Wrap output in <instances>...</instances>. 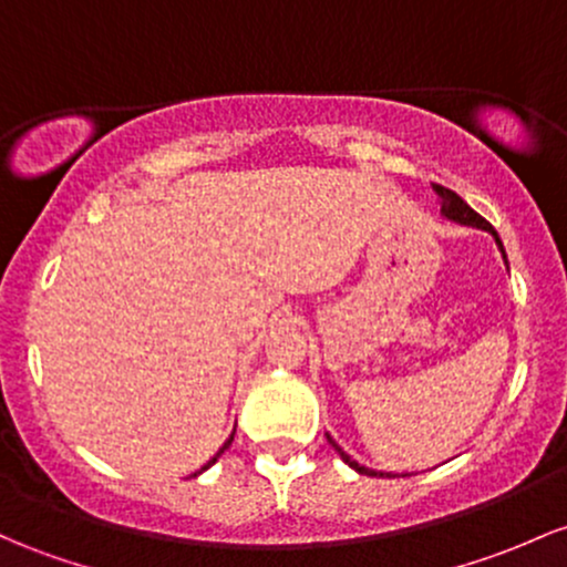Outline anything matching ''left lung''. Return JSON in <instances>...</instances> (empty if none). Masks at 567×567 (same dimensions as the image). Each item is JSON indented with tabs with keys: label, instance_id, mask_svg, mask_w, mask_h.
I'll use <instances>...</instances> for the list:
<instances>
[{
	"label": "left lung",
	"instance_id": "1",
	"mask_svg": "<svg viewBox=\"0 0 567 567\" xmlns=\"http://www.w3.org/2000/svg\"><path fill=\"white\" fill-rule=\"evenodd\" d=\"M433 190L439 193V196H441V213H444L446 217H450V220H457V223H463V226H476V228H484V231H489V234H493V236H495V241H497V247H501L503 258H506V250H503V245H501V239H497L495 228L489 226V223L484 220L482 215L474 213V209H471L468 204H465L463 198H460L455 190L444 188V185H433ZM328 441H331V444H333V450L339 452L341 460H344V463L350 465V468L358 471V474H365V476H377V471H371V468H365V465H358V463H354V460H352L350 455H347V452L341 450L339 444H336V441L331 439V435H328ZM379 476H384V474H379Z\"/></svg>",
	"mask_w": 567,
	"mask_h": 567
}]
</instances>
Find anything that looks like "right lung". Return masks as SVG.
Wrapping results in <instances>:
<instances>
[{
    "label": "right lung",
    "mask_w": 567,
    "mask_h": 567,
    "mask_svg": "<svg viewBox=\"0 0 567 567\" xmlns=\"http://www.w3.org/2000/svg\"><path fill=\"white\" fill-rule=\"evenodd\" d=\"M231 441H234V435H231V439H228V441H226V444H223V446H220V452H217V455H215L213 460H209V463H207V465H204V468H202V471H207V468H209V465H213V463H217V457H220V455H223V452H226V450H228V446H231Z\"/></svg>",
    "instance_id": "1"
}]
</instances>
